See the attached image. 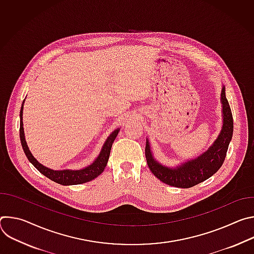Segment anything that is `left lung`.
<instances>
[{"label": "left lung", "mask_w": 254, "mask_h": 254, "mask_svg": "<svg viewBox=\"0 0 254 254\" xmlns=\"http://www.w3.org/2000/svg\"><path fill=\"white\" fill-rule=\"evenodd\" d=\"M221 103L223 114L221 131L212 146L196 159L187 161L176 168L163 166L154 159L149 139L147 138L146 159L148 166L163 183L172 187L191 188L209 179L221 168L233 134V118L224 86L221 90Z\"/></svg>", "instance_id": "obj_1"}]
</instances>
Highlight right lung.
<instances>
[{"label": "right lung", "instance_id": "1", "mask_svg": "<svg viewBox=\"0 0 254 254\" xmlns=\"http://www.w3.org/2000/svg\"><path fill=\"white\" fill-rule=\"evenodd\" d=\"M23 104H24V102L22 103L21 112H20L21 144H22V148L24 150V153H25L26 157L28 158V160L30 161V163L41 174H43L44 176H46L47 178H49L50 180L54 181V182H56L60 185L69 186V185H78V184H83V183L89 182V181L95 179L97 176H99L103 172L104 168L106 167L108 158H110L113 142L115 141V139L120 131V128L114 130L111 133V135L107 137L98 157L88 167L83 168L81 170H60V171L51 170V169L43 166L42 164H40L37 160H36L33 157V155L31 154V152L27 146L25 134H24V127H23Z\"/></svg>", "mask_w": 254, "mask_h": 254}]
</instances>
